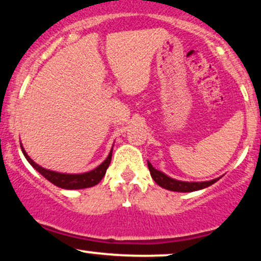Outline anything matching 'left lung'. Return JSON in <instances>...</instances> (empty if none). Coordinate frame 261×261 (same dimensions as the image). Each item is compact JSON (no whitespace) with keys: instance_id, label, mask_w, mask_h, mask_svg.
Returning a JSON list of instances; mask_svg holds the SVG:
<instances>
[{"instance_id":"8db88e82","label":"left lung","mask_w":261,"mask_h":261,"mask_svg":"<svg viewBox=\"0 0 261 261\" xmlns=\"http://www.w3.org/2000/svg\"><path fill=\"white\" fill-rule=\"evenodd\" d=\"M148 170H150L151 177L153 178V181L160 186V187L165 188V190L173 191V192H194L203 190V188H207L210 186L216 183L220 177L218 178L211 179V181H204V182H186V181H179V179H174L172 177L167 176L166 173L161 172V171L156 170L150 162L147 161Z\"/></svg>"}]
</instances>
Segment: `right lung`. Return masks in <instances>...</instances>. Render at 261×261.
<instances>
[{
    "instance_id": "1",
    "label": "right lung",
    "mask_w": 261,
    "mask_h": 261,
    "mask_svg": "<svg viewBox=\"0 0 261 261\" xmlns=\"http://www.w3.org/2000/svg\"><path fill=\"white\" fill-rule=\"evenodd\" d=\"M113 147H111L107 159L100 163L98 167L94 168V170L83 173H62L57 172V171L48 170V168L42 167L38 163L34 162L33 160L28 156L24 147L21 144L22 152H23L24 157L27 159V161L31 163V166H32L34 170L38 171L45 179H48L50 183H53L54 186H57V187L59 188H64V190H83V188H89L98 185V183L102 179V177L105 176L109 165H110L111 156H113Z\"/></svg>"
}]
</instances>
